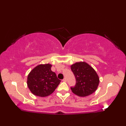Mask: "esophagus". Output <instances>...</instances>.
I'll list each match as a JSON object with an SVG mask.
<instances>
[{
    "label": "esophagus",
    "instance_id": "esophagus-1",
    "mask_svg": "<svg viewBox=\"0 0 126 126\" xmlns=\"http://www.w3.org/2000/svg\"><path fill=\"white\" fill-rule=\"evenodd\" d=\"M63 82H66V79H65V78H64V79H63Z\"/></svg>",
    "mask_w": 126,
    "mask_h": 126
}]
</instances>
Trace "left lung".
Instances as JSON below:
<instances>
[{"instance_id":"left-lung-1","label":"left lung","mask_w":126,"mask_h":126,"mask_svg":"<svg viewBox=\"0 0 126 126\" xmlns=\"http://www.w3.org/2000/svg\"><path fill=\"white\" fill-rule=\"evenodd\" d=\"M75 76L76 83L71 90L74 94L85 97L94 93L99 86L100 80L95 70L84 61L77 62L70 66Z\"/></svg>"}]
</instances>
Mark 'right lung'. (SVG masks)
Returning a JSON list of instances; mask_svg holds the SVG:
<instances>
[{"mask_svg":"<svg viewBox=\"0 0 126 126\" xmlns=\"http://www.w3.org/2000/svg\"><path fill=\"white\" fill-rule=\"evenodd\" d=\"M50 63L39 64L27 76V84L31 92L39 97H46L55 91L61 82L56 73L51 71Z\"/></svg>","mask_w":126,"mask_h":126,"instance_id":"add662e5","label":"right lung"}]
</instances>
